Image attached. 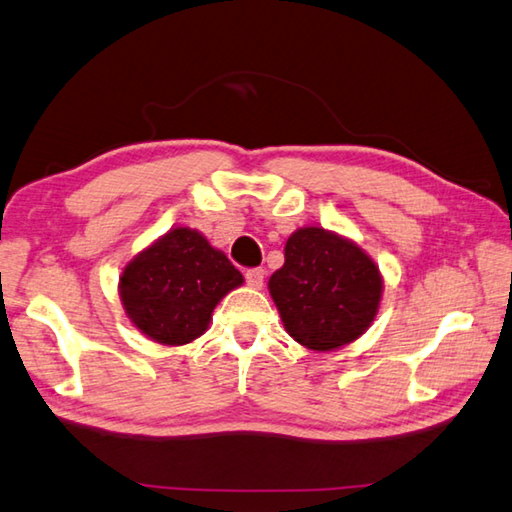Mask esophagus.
<instances>
[{"mask_svg": "<svg viewBox=\"0 0 512 512\" xmlns=\"http://www.w3.org/2000/svg\"><path fill=\"white\" fill-rule=\"evenodd\" d=\"M246 277V284L250 288H262L264 286V277H266V270L264 268H250L244 273Z\"/></svg>", "mask_w": 512, "mask_h": 512, "instance_id": "1", "label": "esophagus"}]
</instances>
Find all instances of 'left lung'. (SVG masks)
I'll return each instance as SVG.
<instances>
[{
  "label": "left lung",
  "mask_w": 512,
  "mask_h": 512,
  "mask_svg": "<svg viewBox=\"0 0 512 512\" xmlns=\"http://www.w3.org/2000/svg\"><path fill=\"white\" fill-rule=\"evenodd\" d=\"M284 257L268 288L295 342L333 350L364 335L377 315L384 284L362 248L310 226L288 237Z\"/></svg>",
  "instance_id": "left-lung-1"
}]
</instances>
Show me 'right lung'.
Masks as SVG:
<instances>
[{"instance_id": "right-lung-1", "label": "right lung", "mask_w": 512, "mask_h": 512, "mask_svg": "<svg viewBox=\"0 0 512 512\" xmlns=\"http://www.w3.org/2000/svg\"><path fill=\"white\" fill-rule=\"evenodd\" d=\"M242 282V273L202 233L175 228L124 268L119 297L144 335L182 346L204 333L219 299Z\"/></svg>"}]
</instances>
